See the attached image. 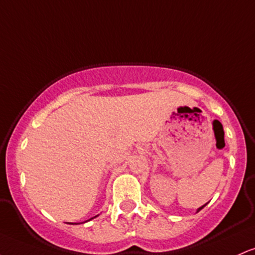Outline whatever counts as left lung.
I'll use <instances>...</instances> for the list:
<instances>
[{
    "instance_id": "obj_1",
    "label": "left lung",
    "mask_w": 255,
    "mask_h": 255,
    "mask_svg": "<svg viewBox=\"0 0 255 255\" xmlns=\"http://www.w3.org/2000/svg\"><path fill=\"white\" fill-rule=\"evenodd\" d=\"M205 206H206V205H205ZM205 206H202V207H201V208H198V211H197V212H200V211H201V209H202V208H203V207H205Z\"/></svg>"
}]
</instances>
